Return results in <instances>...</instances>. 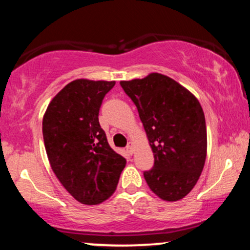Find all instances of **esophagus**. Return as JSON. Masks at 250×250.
<instances>
[{"label":"esophagus","instance_id":"obj_1","mask_svg":"<svg viewBox=\"0 0 250 250\" xmlns=\"http://www.w3.org/2000/svg\"><path fill=\"white\" fill-rule=\"evenodd\" d=\"M127 152L129 154H132V153H134V144H132V143H129L127 145Z\"/></svg>","mask_w":250,"mask_h":250}]
</instances>
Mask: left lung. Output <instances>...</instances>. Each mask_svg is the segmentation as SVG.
<instances>
[{
	"mask_svg": "<svg viewBox=\"0 0 250 250\" xmlns=\"http://www.w3.org/2000/svg\"><path fill=\"white\" fill-rule=\"evenodd\" d=\"M120 84L138 109L154 155L153 168L144 171L146 183L162 200H181L197 184L207 155L200 103L178 82L159 73Z\"/></svg>",
	"mask_w": 250,
	"mask_h": 250,
	"instance_id": "8db88e82",
	"label": "left lung"
}]
</instances>
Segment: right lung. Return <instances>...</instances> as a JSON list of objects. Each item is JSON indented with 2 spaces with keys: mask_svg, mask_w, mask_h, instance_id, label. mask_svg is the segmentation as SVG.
<instances>
[{
  "mask_svg": "<svg viewBox=\"0 0 250 250\" xmlns=\"http://www.w3.org/2000/svg\"><path fill=\"white\" fill-rule=\"evenodd\" d=\"M115 81L75 80L53 97L43 116L46 155L75 200L98 205L118 186L125 159L113 151L99 125V108Z\"/></svg>",
  "mask_w": 250,
  "mask_h": 250,
  "instance_id": "obj_1",
  "label": "right lung"
}]
</instances>
